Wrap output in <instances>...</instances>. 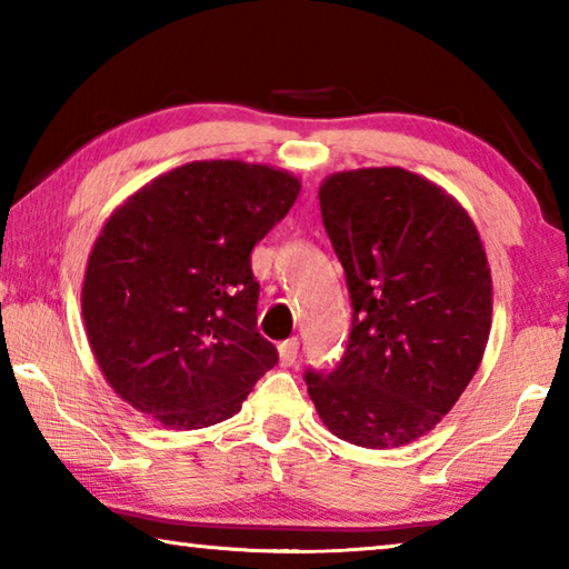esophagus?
<instances>
[{"instance_id": "34e87169", "label": "esophagus", "mask_w": 569, "mask_h": 569, "mask_svg": "<svg viewBox=\"0 0 569 569\" xmlns=\"http://www.w3.org/2000/svg\"><path fill=\"white\" fill-rule=\"evenodd\" d=\"M278 359H281L283 366H293L298 359V339H286L281 346H278Z\"/></svg>"}]
</instances>
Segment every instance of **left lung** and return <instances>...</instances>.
<instances>
[{
	"instance_id": "1",
	"label": "left lung",
	"mask_w": 569,
	"mask_h": 569,
	"mask_svg": "<svg viewBox=\"0 0 569 569\" xmlns=\"http://www.w3.org/2000/svg\"><path fill=\"white\" fill-rule=\"evenodd\" d=\"M323 228L351 296L333 371H306L308 397L343 441H417L455 407L492 329V273L467 210L403 168L326 178Z\"/></svg>"
}]
</instances>
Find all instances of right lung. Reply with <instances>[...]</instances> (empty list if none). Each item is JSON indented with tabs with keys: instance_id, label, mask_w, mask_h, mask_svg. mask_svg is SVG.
<instances>
[{
	"instance_id": "add662e5",
	"label": "right lung",
	"mask_w": 569,
	"mask_h": 569,
	"mask_svg": "<svg viewBox=\"0 0 569 569\" xmlns=\"http://www.w3.org/2000/svg\"><path fill=\"white\" fill-rule=\"evenodd\" d=\"M301 182L240 160L188 162L114 210L94 240L82 316L120 397L168 429L240 411L278 351L256 329L250 250L296 203Z\"/></svg>"
}]
</instances>
